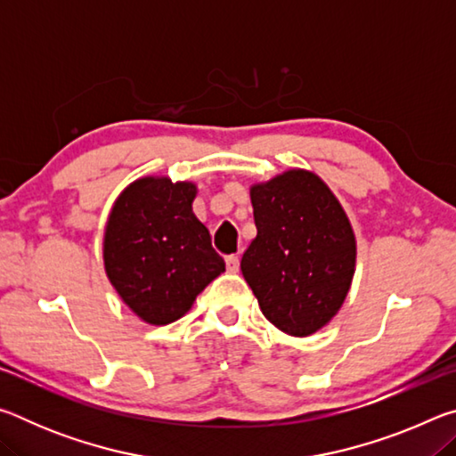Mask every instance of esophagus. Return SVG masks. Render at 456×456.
<instances>
[{"mask_svg": "<svg viewBox=\"0 0 456 456\" xmlns=\"http://www.w3.org/2000/svg\"><path fill=\"white\" fill-rule=\"evenodd\" d=\"M225 264H227V272L229 273H237L239 272V257L237 256H229L225 259Z\"/></svg>", "mask_w": 456, "mask_h": 456, "instance_id": "obj_1", "label": "esophagus"}]
</instances>
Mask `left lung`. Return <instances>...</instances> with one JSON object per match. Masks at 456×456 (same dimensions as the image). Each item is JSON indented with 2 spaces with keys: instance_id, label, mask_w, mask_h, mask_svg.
Here are the masks:
<instances>
[{
  "instance_id": "8db88e82",
  "label": "left lung",
  "mask_w": 456,
  "mask_h": 456,
  "mask_svg": "<svg viewBox=\"0 0 456 456\" xmlns=\"http://www.w3.org/2000/svg\"><path fill=\"white\" fill-rule=\"evenodd\" d=\"M257 235L241 259L261 312L283 334L305 338L344 305L356 272V235L318 175L288 168L249 189Z\"/></svg>"
}]
</instances>
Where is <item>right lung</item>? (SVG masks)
<instances>
[{
    "instance_id": "obj_1",
    "label": "right lung",
    "mask_w": 456,
    "mask_h": 456,
    "mask_svg": "<svg viewBox=\"0 0 456 456\" xmlns=\"http://www.w3.org/2000/svg\"><path fill=\"white\" fill-rule=\"evenodd\" d=\"M197 184L141 176L108 215L102 259L108 281L128 310L151 326L187 314L200 291L225 272L211 235L192 213Z\"/></svg>"
}]
</instances>
